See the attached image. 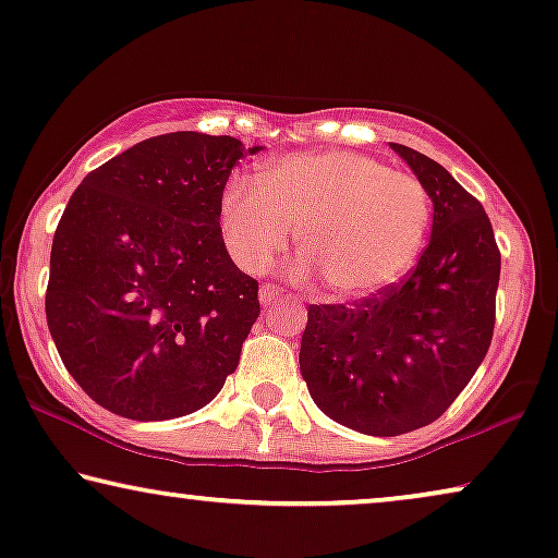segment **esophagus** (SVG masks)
I'll list each match as a JSON object with an SVG mask.
<instances>
[{
	"instance_id": "34e87169",
	"label": "esophagus",
	"mask_w": 558,
	"mask_h": 558,
	"mask_svg": "<svg viewBox=\"0 0 558 558\" xmlns=\"http://www.w3.org/2000/svg\"><path fill=\"white\" fill-rule=\"evenodd\" d=\"M282 295V290L278 286H270V282H265L260 288V303L263 305H272Z\"/></svg>"
}]
</instances>
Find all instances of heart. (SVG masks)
Returning <instances> with one entry per match:
<instances>
[{
	"label": "heart",
	"mask_w": 558,
	"mask_h": 558,
	"mask_svg": "<svg viewBox=\"0 0 558 558\" xmlns=\"http://www.w3.org/2000/svg\"><path fill=\"white\" fill-rule=\"evenodd\" d=\"M225 245L242 270H265L290 230L303 257L298 276L318 272L341 298L381 293L417 260L429 225L420 179L354 151L290 154L234 179L222 194Z\"/></svg>",
	"instance_id": "b5f03b06"
}]
</instances>
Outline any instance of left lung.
<instances>
[{"label":"left lung","instance_id":"left-lung-1","mask_svg":"<svg viewBox=\"0 0 558 558\" xmlns=\"http://www.w3.org/2000/svg\"><path fill=\"white\" fill-rule=\"evenodd\" d=\"M433 199V234L410 278L354 305H311L301 374L318 410L361 435L435 422L468 387L496 326L500 253L483 204L450 171L389 144Z\"/></svg>","mask_w":558,"mask_h":558}]
</instances>
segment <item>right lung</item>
Instances as JSON below:
<instances>
[{
    "mask_svg": "<svg viewBox=\"0 0 558 558\" xmlns=\"http://www.w3.org/2000/svg\"><path fill=\"white\" fill-rule=\"evenodd\" d=\"M263 146L199 131L141 141L90 171L54 230L45 313L62 364L125 420L202 410L260 316L219 227L232 167Z\"/></svg>",
    "mask_w": 558,
    "mask_h": 558,
    "instance_id": "obj_1",
    "label": "right lung"
}]
</instances>
